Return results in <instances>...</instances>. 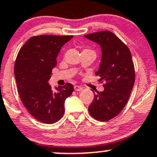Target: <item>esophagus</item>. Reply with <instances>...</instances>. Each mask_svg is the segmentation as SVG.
<instances>
[{
	"instance_id": "1",
	"label": "esophagus",
	"mask_w": 157,
	"mask_h": 157,
	"mask_svg": "<svg viewBox=\"0 0 157 157\" xmlns=\"http://www.w3.org/2000/svg\"><path fill=\"white\" fill-rule=\"evenodd\" d=\"M83 90V87L79 86H74V90L75 91H81Z\"/></svg>"
}]
</instances>
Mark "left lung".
Returning <instances> with one entry per match:
<instances>
[{"label": "left lung", "mask_w": 157, "mask_h": 157, "mask_svg": "<svg viewBox=\"0 0 157 157\" xmlns=\"http://www.w3.org/2000/svg\"><path fill=\"white\" fill-rule=\"evenodd\" d=\"M99 44L101 59L98 71L99 81H105L103 92L94 94L89 112L99 121L111 120L126 106L135 83V67L128 47L109 31L84 35Z\"/></svg>", "instance_id": "left-lung-1"}]
</instances>
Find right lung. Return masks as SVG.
Masks as SVG:
<instances>
[{"label": "right lung", "instance_id": "right-lung-1", "mask_svg": "<svg viewBox=\"0 0 157 157\" xmlns=\"http://www.w3.org/2000/svg\"><path fill=\"white\" fill-rule=\"evenodd\" d=\"M72 37L34 36L22 46L16 57L14 74L21 101L31 116L44 123L52 124L62 117L65 101L74 92L71 83L53 90L48 83L61 48Z\"/></svg>", "mask_w": 157, "mask_h": 157}]
</instances>
